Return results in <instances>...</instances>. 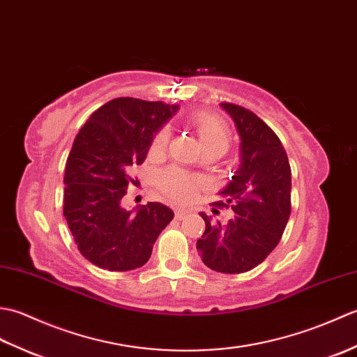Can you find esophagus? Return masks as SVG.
Listing matches in <instances>:
<instances>
[{
  "mask_svg": "<svg viewBox=\"0 0 357 357\" xmlns=\"http://www.w3.org/2000/svg\"><path fill=\"white\" fill-rule=\"evenodd\" d=\"M187 215H188V211H187V210H184V208H178V210H174V218L179 219V221H181V219H184Z\"/></svg>",
  "mask_w": 357,
  "mask_h": 357,
  "instance_id": "34e87169",
  "label": "esophagus"
}]
</instances>
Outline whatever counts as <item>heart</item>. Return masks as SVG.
Wrapping results in <instances>:
<instances>
[{"label":"heart","instance_id":"b5f03b06","mask_svg":"<svg viewBox=\"0 0 357 357\" xmlns=\"http://www.w3.org/2000/svg\"><path fill=\"white\" fill-rule=\"evenodd\" d=\"M193 127L198 133V139L202 150L207 149H218L225 151L230 146L231 136L230 130L224 121L210 115V113H198L193 116ZM170 139L169 128H161L151 139L150 151L151 153H162L167 144ZM195 179L187 176L178 169H169L159 173L158 176V187L161 188L164 195L169 196L173 201H185L190 198L195 190Z\"/></svg>","mask_w":357,"mask_h":357}]
</instances>
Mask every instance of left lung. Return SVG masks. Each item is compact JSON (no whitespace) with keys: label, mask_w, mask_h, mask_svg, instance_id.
Returning a JSON list of instances; mask_svg holds the SVG:
<instances>
[{"label":"left lung","mask_w":357,"mask_h":357,"mask_svg":"<svg viewBox=\"0 0 357 357\" xmlns=\"http://www.w3.org/2000/svg\"><path fill=\"white\" fill-rule=\"evenodd\" d=\"M221 107L236 126L241 164L213 206L231 207L234 216L221 224L201 213L206 231L196 248L208 268L236 275L261 264L282 238L291 211V169L282 142L261 118L241 105Z\"/></svg>","instance_id":"left-lung-1"}]
</instances>
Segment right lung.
Here are the masks:
<instances>
[{
    "mask_svg": "<svg viewBox=\"0 0 357 357\" xmlns=\"http://www.w3.org/2000/svg\"><path fill=\"white\" fill-rule=\"evenodd\" d=\"M179 105L116 98L93 112L73 141L64 173V216L78 250L109 271L142 267L173 211L161 202L126 210L133 165ZM135 184V183H133Z\"/></svg>",
    "mask_w": 357,
    "mask_h": 357,
    "instance_id": "add662e5",
    "label": "right lung"
}]
</instances>
